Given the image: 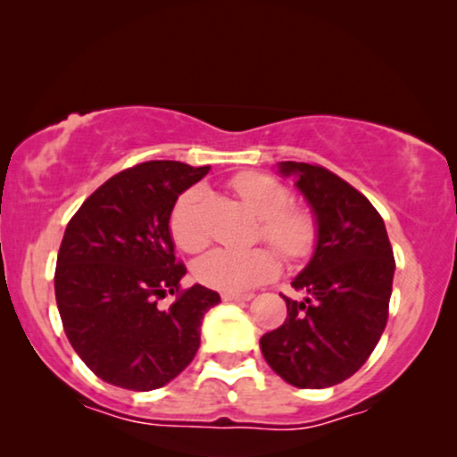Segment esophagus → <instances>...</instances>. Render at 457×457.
Segmentation results:
<instances>
[{"label": "esophagus", "instance_id": "34e87169", "mask_svg": "<svg viewBox=\"0 0 457 457\" xmlns=\"http://www.w3.org/2000/svg\"><path fill=\"white\" fill-rule=\"evenodd\" d=\"M252 295H239V292H222V301H235V303H245L252 301Z\"/></svg>", "mask_w": 457, "mask_h": 457}]
</instances>
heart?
I'll return each mask as SVG.
<instances>
[{"label":"heart","instance_id":"b5f03b06","mask_svg":"<svg viewBox=\"0 0 457 457\" xmlns=\"http://www.w3.org/2000/svg\"><path fill=\"white\" fill-rule=\"evenodd\" d=\"M247 210L261 218V235L284 256H303L313 244L315 227L309 213L290 210V193L278 179L264 173H239L233 179ZM205 190L190 188L179 196L169 218V230L186 252H196L207 244L203 227ZM278 261L267 247H213L195 264V278L207 288L220 292H245L273 278Z\"/></svg>","mask_w":457,"mask_h":457}]
</instances>
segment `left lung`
Listing matches in <instances>:
<instances>
[{
	"instance_id": "8db88e82",
	"label": "left lung",
	"mask_w": 457,
	"mask_h": 457,
	"mask_svg": "<svg viewBox=\"0 0 457 457\" xmlns=\"http://www.w3.org/2000/svg\"><path fill=\"white\" fill-rule=\"evenodd\" d=\"M315 222V247L292 288L286 322L261 337L267 364L290 386L322 390L369 360L387 322L394 254L384 218L345 179L318 165L284 161Z\"/></svg>"
}]
</instances>
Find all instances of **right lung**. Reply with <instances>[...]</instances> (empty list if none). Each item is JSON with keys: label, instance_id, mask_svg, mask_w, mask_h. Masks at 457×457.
<instances>
[{"label": "right lung", "instance_id": "obj_1", "mask_svg": "<svg viewBox=\"0 0 457 457\" xmlns=\"http://www.w3.org/2000/svg\"><path fill=\"white\" fill-rule=\"evenodd\" d=\"M210 165L148 161L101 184L67 224L54 295L71 347L99 379L133 392L167 386L193 362L203 315L220 303L205 286L179 290L169 218ZM176 291L177 303L155 301Z\"/></svg>", "mask_w": 457, "mask_h": 457}]
</instances>
